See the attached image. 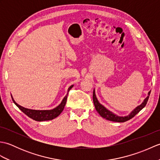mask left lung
<instances>
[{"label":"left lung","instance_id":"left-lung-1","mask_svg":"<svg viewBox=\"0 0 160 160\" xmlns=\"http://www.w3.org/2000/svg\"><path fill=\"white\" fill-rule=\"evenodd\" d=\"M150 93H151V91L148 92V96L147 97V98H145V100H144L143 102H142L140 106H138V107L135 108V109L130 113V115H128L127 116H125V117L118 116V115L113 113L107 109V108L104 106H102V105L98 102L97 98L96 96V93H95V91H93V100L95 105V108H96L98 113H99L103 118L106 119V120H108L113 121V122H124L126 121L131 120V118H132L135 115L138 114L139 112H140L142 108L146 106V104H147V102L148 100V98H149V96H150Z\"/></svg>","mask_w":160,"mask_h":160}]
</instances>
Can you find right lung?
<instances>
[{
    "instance_id": "1",
    "label": "right lung",
    "mask_w": 160,
    "mask_h": 160,
    "mask_svg": "<svg viewBox=\"0 0 160 160\" xmlns=\"http://www.w3.org/2000/svg\"><path fill=\"white\" fill-rule=\"evenodd\" d=\"M73 85H71L69 89H68V92L71 90V88L73 87ZM68 93L66 95V96L64 98L62 102L60 103V105H58L57 107L53 108L52 110H33V109H29V108H24L21 106H20L19 104H17L16 102L13 100V98L12 100L17 107L19 108L20 110H21L24 113L28 115V116L30 118L33 119V120L42 122V121H47V120H52L53 119L56 118V117L62 113V111L64 109V107L65 106L67 102Z\"/></svg>"
}]
</instances>
